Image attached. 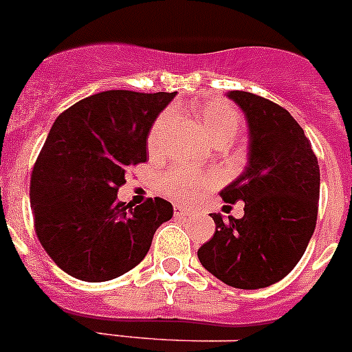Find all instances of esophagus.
Segmentation results:
<instances>
[{"label": "esophagus", "instance_id": "obj_1", "mask_svg": "<svg viewBox=\"0 0 352 352\" xmlns=\"http://www.w3.org/2000/svg\"><path fill=\"white\" fill-rule=\"evenodd\" d=\"M190 213L192 211L188 210V208H183V206H179V204H174V214H176V217H179V219H185V217H188Z\"/></svg>", "mask_w": 352, "mask_h": 352}]
</instances>
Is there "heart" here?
<instances>
[{
	"label": "heart",
	"instance_id": "b5f03b06",
	"mask_svg": "<svg viewBox=\"0 0 352 352\" xmlns=\"http://www.w3.org/2000/svg\"><path fill=\"white\" fill-rule=\"evenodd\" d=\"M173 111H164L155 120L148 133L149 151H160L164 139L173 125ZM199 120H201L204 133L213 144L231 142L241 129V118H239L238 111L226 102L213 100L204 104L199 109ZM211 182H213L211 176H201V174H195L183 167H173L162 176L160 192L178 203H185V201H190L203 186L210 185Z\"/></svg>",
	"mask_w": 352,
	"mask_h": 352
}]
</instances>
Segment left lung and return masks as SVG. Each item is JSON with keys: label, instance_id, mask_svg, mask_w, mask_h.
Masks as SVG:
<instances>
[{"label": "left lung", "instance_id": "1", "mask_svg": "<svg viewBox=\"0 0 352 352\" xmlns=\"http://www.w3.org/2000/svg\"><path fill=\"white\" fill-rule=\"evenodd\" d=\"M248 125V164L220 192L245 203L243 219L211 213L214 234L197 250L204 268L236 289L282 280L298 264L316 229L319 164L298 121L272 100L229 91Z\"/></svg>", "mask_w": 352, "mask_h": 352}]
</instances>
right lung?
<instances>
[{
    "label": "right lung",
    "instance_id": "1",
    "mask_svg": "<svg viewBox=\"0 0 352 352\" xmlns=\"http://www.w3.org/2000/svg\"><path fill=\"white\" fill-rule=\"evenodd\" d=\"M174 93L109 89L56 118L35 162L30 201L38 241L65 273L105 282L135 268L173 204L118 201L130 166L146 162V141Z\"/></svg>",
    "mask_w": 352,
    "mask_h": 352
}]
</instances>
